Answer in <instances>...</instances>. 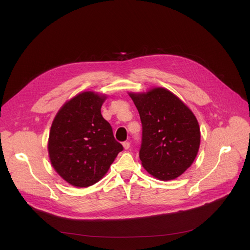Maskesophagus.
Segmentation results:
<instances>
[{
    "label": "esophagus",
    "instance_id": "esophagus-1",
    "mask_svg": "<svg viewBox=\"0 0 250 250\" xmlns=\"http://www.w3.org/2000/svg\"><path fill=\"white\" fill-rule=\"evenodd\" d=\"M123 147H124L125 149H128V148L130 147V142H128V141L123 142Z\"/></svg>",
    "mask_w": 250,
    "mask_h": 250
}]
</instances>
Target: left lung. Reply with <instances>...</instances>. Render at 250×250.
<instances>
[{
    "label": "left lung",
    "instance_id": "8db88e82",
    "mask_svg": "<svg viewBox=\"0 0 250 250\" xmlns=\"http://www.w3.org/2000/svg\"><path fill=\"white\" fill-rule=\"evenodd\" d=\"M129 96L142 124V166L159 180L176 179L197 156L200 128L196 117L167 88L153 87L146 92H129Z\"/></svg>",
    "mask_w": 250,
    "mask_h": 250
}]
</instances>
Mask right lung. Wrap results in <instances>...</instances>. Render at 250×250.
<instances>
[{
  "label": "right lung",
  "mask_w": 250,
  "mask_h": 250,
  "mask_svg": "<svg viewBox=\"0 0 250 250\" xmlns=\"http://www.w3.org/2000/svg\"><path fill=\"white\" fill-rule=\"evenodd\" d=\"M106 96L83 91L66 102L50 130L47 150L55 171L75 187L99 182L123 150L101 108Z\"/></svg>",
  "instance_id": "obj_1"
}]
</instances>
